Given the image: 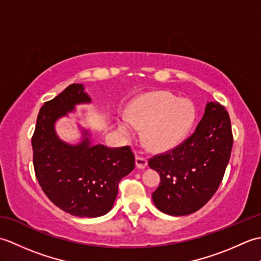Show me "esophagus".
I'll return each instance as SVG.
<instances>
[{
  "mask_svg": "<svg viewBox=\"0 0 261 261\" xmlns=\"http://www.w3.org/2000/svg\"><path fill=\"white\" fill-rule=\"evenodd\" d=\"M136 165H137L138 168L143 169V168L147 167L148 162H147V159L145 157L141 156V154H137V156H136Z\"/></svg>",
  "mask_w": 261,
  "mask_h": 261,
  "instance_id": "obj_1",
  "label": "esophagus"
}]
</instances>
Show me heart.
Segmentation results:
<instances>
[{"label":"heart","mask_w":261,"mask_h":261,"mask_svg":"<svg viewBox=\"0 0 261 261\" xmlns=\"http://www.w3.org/2000/svg\"><path fill=\"white\" fill-rule=\"evenodd\" d=\"M196 120L194 104L169 93H150L134 103L129 116L119 121L120 130L135 135L137 127H145V142L153 151L170 150L184 141Z\"/></svg>","instance_id":"obj_1"}]
</instances>
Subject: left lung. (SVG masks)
<instances>
[{
	"label": "left lung",
	"instance_id": "1",
	"mask_svg": "<svg viewBox=\"0 0 261 261\" xmlns=\"http://www.w3.org/2000/svg\"><path fill=\"white\" fill-rule=\"evenodd\" d=\"M232 146L228 111L218 102L207 103L194 134L179 146L149 159V167L162 180L152 193L157 208L180 216L204 206L222 181Z\"/></svg>",
	"mask_w": 261,
	"mask_h": 261
}]
</instances>
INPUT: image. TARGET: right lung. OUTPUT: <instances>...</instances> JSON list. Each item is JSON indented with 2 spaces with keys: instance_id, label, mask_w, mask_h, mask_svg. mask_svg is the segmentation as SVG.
<instances>
[{
  "instance_id": "obj_1",
  "label": "right lung",
  "mask_w": 261,
  "mask_h": 261,
  "mask_svg": "<svg viewBox=\"0 0 261 261\" xmlns=\"http://www.w3.org/2000/svg\"><path fill=\"white\" fill-rule=\"evenodd\" d=\"M91 98L82 84H71L39 111L31 145L33 168L43 193L65 212L81 218H96L112 208L119 182L134 170L135 154L129 146H92L84 131L77 146L57 137V119Z\"/></svg>"
}]
</instances>
